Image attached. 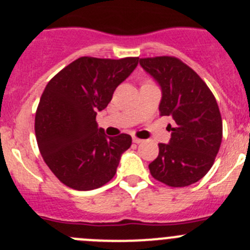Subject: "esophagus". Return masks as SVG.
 Masks as SVG:
<instances>
[{"label": "esophagus", "instance_id": "obj_1", "mask_svg": "<svg viewBox=\"0 0 250 250\" xmlns=\"http://www.w3.org/2000/svg\"><path fill=\"white\" fill-rule=\"evenodd\" d=\"M132 141H133V143H141V142H143V140H141V138H137V137H132Z\"/></svg>", "mask_w": 250, "mask_h": 250}]
</instances>
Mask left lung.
Returning <instances> with one entry per match:
<instances>
[{
  "instance_id": "left-lung-1",
  "label": "left lung",
  "mask_w": 250,
  "mask_h": 250,
  "mask_svg": "<svg viewBox=\"0 0 250 250\" xmlns=\"http://www.w3.org/2000/svg\"><path fill=\"white\" fill-rule=\"evenodd\" d=\"M140 64L162 87L160 117L172 118L169 143L149 164L158 181L185 187L199 181L214 164L222 140L216 100L201 76L176 57L141 58Z\"/></svg>"
}]
</instances>
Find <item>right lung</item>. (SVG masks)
I'll return each instance as SVG.
<instances>
[{"mask_svg": "<svg viewBox=\"0 0 250 250\" xmlns=\"http://www.w3.org/2000/svg\"><path fill=\"white\" fill-rule=\"evenodd\" d=\"M137 64V57H81L47 83L36 110V141L47 167L65 186L91 191L114 177L132 140L127 133L108 137L96 115Z\"/></svg>", "mask_w": 250, "mask_h": 250, "instance_id": "1", "label": "right lung"}]
</instances>
